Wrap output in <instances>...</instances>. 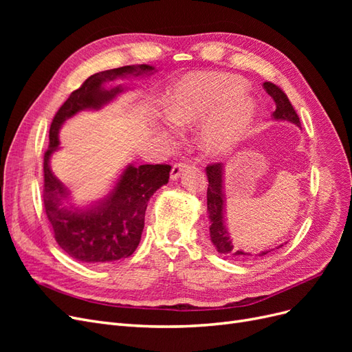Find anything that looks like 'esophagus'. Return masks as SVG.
Here are the masks:
<instances>
[{
    "label": "esophagus",
    "mask_w": 352,
    "mask_h": 352,
    "mask_svg": "<svg viewBox=\"0 0 352 352\" xmlns=\"http://www.w3.org/2000/svg\"><path fill=\"white\" fill-rule=\"evenodd\" d=\"M188 166L185 163H176L173 167H172V172H170V177H172V180H176L180 175H182L184 170Z\"/></svg>",
    "instance_id": "esophagus-1"
}]
</instances>
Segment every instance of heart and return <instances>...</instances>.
Returning a JSON list of instances; mask_svg holds the SVG:
<instances>
[{
    "instance_id": "b5f03b06",
    "label": "heart",
    "mask_w": 352,
    "mask_h": 352,
    "mask_svg": "<svg viewBox=\"0 0 352 352\" xmlns=\"http://www.w3.org/2000/svg\"><path fill=\"white\" fill-rule=\"evenodd\" d=\"M245 89V82L230 74H189L168 91L164 113L177 126L204 122L199 131L202 150L225 155L239 144L254 120L255 105L242 95Z\"/></svg>"
}]
</instances>
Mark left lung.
<instances>
[{
	"instance_id": "1",
	"label": "left lung",
	"mask_w": 352,
	"mask_h": 352,
	"mask_svg": "<svg viewBox=\"0 0 352 352\" xmlns=\"http://www.w3.org/2000/svg\"><path fill=\"white\" fill-rule=\"evenodd\" d=\"M263 88L265 89L276 104V110L273 111L274 120H283L296 124L301 127L300 117L294 110L291 101L287 100L286 94L276 87L272 82H264ZM208 177V189H207V211L210 219V238L216 250L236 261L248 260L252 257V254L242 251L236 247V243L229 236L228 229L225 226V194H223V180H225V166L223 163L210 164L206 168ZM282 247V245H280ZM279 247V248H280ZM270 251H261L255 254V257H263Z\"/></svg>"
}]
</instances>
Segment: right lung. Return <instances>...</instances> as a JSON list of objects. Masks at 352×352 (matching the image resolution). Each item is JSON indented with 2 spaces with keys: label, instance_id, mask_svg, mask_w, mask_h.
I'll list each match as a JSON object with an SVG mask.
<instances>
[{
  "label": "right lung",
  "instance_id": "obj_1",
  "mask_svg": "<svg viewBox=\"0 0 352 352\" xmlns=\"http://www.w3.org/2000/svg\"><path fill=\"white\" fill-rule=\"evenodd\" d=\"M155 67L123 66L95 73L70 94L50 127V145L44 155V207L60 248L83 263H110L133 254L141 241L148 201L168 182V164H127L111 192L87 207L74 204L70 190L50 167L58 150V131L80 110H100L126 91L123 87L104 88L107 82L127 76H150Z\"/></svg>",
  "mask_w": 352,
  "mask_h": 352
}]
</instances>
